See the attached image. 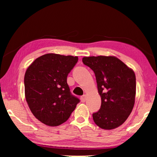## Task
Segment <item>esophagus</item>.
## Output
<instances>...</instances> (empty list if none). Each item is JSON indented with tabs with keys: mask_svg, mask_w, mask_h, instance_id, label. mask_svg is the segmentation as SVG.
<instances>
[{
	"mask_svg": "<svg viewBox=\"0 0 157 157\" xmlns=\"http://www.w3.org/2000/svg\"><path fill=\"white\" fill-rule=\"evenodd\" d=\"M86 98H87V96L84 94V95H83L81 97V101L82 102H85L86 100Z\"/></svg>",
	"mask_w": 157,
	"mask_h": 157,
	"instance_id": "1",
	"label": "esophagus"
}]
</instances>
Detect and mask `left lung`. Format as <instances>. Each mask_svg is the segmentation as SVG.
<instances>
[{
  "mask_svg": "<svg viewBox=\"0 0 157 157\" xmlns=\"http://www.w3.org/2000/svg\"><path fill=\"white\" fill-rule=\"evenodd\" d=\"M83 64L95 74L101 105L93 113L94 121L103 129L119 127L132 113L136 95V76L132 68L115 56L83 57Z\"/></svg>",
  "mask_w": 157,
  "mask_h": 157,
  "instance_id": "8db88e82",
  "label": "left lung"
}]
</instances>
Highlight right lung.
Returning <instances> with one entry per match:
<instances>
[{"label": "right lung", "instance_id": "obj_1", "mask_svg": "<svg viewBox=\"0 0 157 157\" xmlns=\"http://www.w3.org/2000/svg\"><path fill=\"white\" fill-rule=\"evenodd\" d=\"M78 57L47 53L36 59L24 76L25 96L36 119L49 126L67 121L80 100L72 95L68 74Z\"/></svg>", "mask_w": 157, "mask_h": 157}]
</instances>
